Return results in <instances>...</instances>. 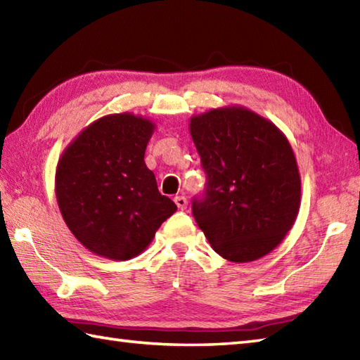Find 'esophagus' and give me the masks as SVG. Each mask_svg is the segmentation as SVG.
I'll return each mask as SVG.
<instances>
[{
  "label": "esophagus",
  "instance_id": "1",
  "mask_svg": "<svg viewBox=\"0 0 360 360\" xmlns=\"http://www.w3.org/2000/svg\"><path fill=\"white\" fill-rule=\"evenodd\" d=\"M174 202L179 210H184L187 207V200L184 196H174Z\"/></svg>",
  "mask_w": 360,
  "mask_h": 360
}]
</instances>
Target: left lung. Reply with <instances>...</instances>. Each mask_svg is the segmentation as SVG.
Here are the masks:
<instances>
[{
    "label": "left lung",
    "instance_id": "1",
    "mask_svg": "<svg viewBox=\"0 0 360 360\" xmlns=\"http://www.w3.org/2000/svg\"><path fill=\"white\" fill-rule=\"evenodd\" d=\"M207 179L192 213L213 250L233 263L278 246L300 209V174L286 136L243 106L190 120Z\"/></svg>",
    "mask_w": 360,
    "mask_h": 360
}]
</instances>
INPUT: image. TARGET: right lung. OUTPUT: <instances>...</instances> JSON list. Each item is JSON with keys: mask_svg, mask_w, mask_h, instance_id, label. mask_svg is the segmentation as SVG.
Here are the masks:
<instances>
[{"mask_svg": "<svg viewBox=\"0 0 360 360\" xmlns=\"http://www.w3.org/2000/svg\"><path fill=\"white\" fill-rule=\"evenodd\" d=\"M153 131L148 119L110 114L83 129L58 160L60 212L75 238L98 257L122 262L139 255L178 209L159 193L145 165Z\"/></svg>", "mask_w": 360, "mask_h": 360, "instance_id": "add662e5", "label": "right lung"}]
</instances>
